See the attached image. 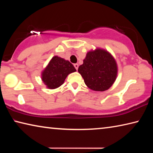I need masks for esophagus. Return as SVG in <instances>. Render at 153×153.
<instances>
[{
	"label": "esophagus",
	"instance_id": "obj_1",
	"mask_svg": "<svg viewBox=\"0 0 153 153\" xmlns=\"http://www.w3.org/2000/svg\"><path fill=\"white\" fill-rule=\"evenodd\" d=\"M74 67H75V68H76V70H77V69H78V67H79V65L77 64V63H76V64H74Z\"/></svg>",
	"mask_w": 153,
	"mask_h": 153
}]
</instances>
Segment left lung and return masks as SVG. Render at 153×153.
Instances as JSON below:
<instances>
[{
	"label": "left lung",
	"mask_w": 153,
	"mask_h": 153,
	"mask_svg": "<svg viewBox=\"0 0 153 153\" xmlns=\"http://www.w3.org/2000/svg\"><path fill=\"white\" fill-rule=\"evenodd\" d=\"M84 63L78 68L86 86L94 91L110 88L117 76V65L113 55L105 49L97 48L88 52Z\"/></svg>",
	"instance_id": "1"
}]
</instances>
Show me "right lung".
Segmentation results:
<instances>
[{
  "label": "right lung",
  "mask_w": 153,
  "mask_h": 153,
  "mask_svg": "<svg viewBox=\"0 0 153 153\" xmlns=\"http://www.w3.org/2000/svg\"><path fill=\"white\" fill-rule=\"evenodd\" d=\"M76 71L70 62L54 56L41 74V78L46 88L55 89L63 84L69 74Z\"/></svg>",
  "instance_id": "right-lung-1"
}]
</instances>
